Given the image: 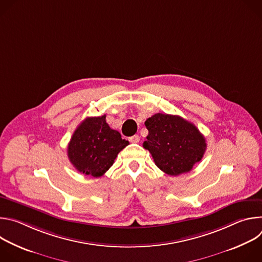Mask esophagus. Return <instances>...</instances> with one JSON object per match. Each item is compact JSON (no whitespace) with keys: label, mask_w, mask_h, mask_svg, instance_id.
<instances>
[{"label":"esophagus","mask_w":262,"mask_h":262,"mask_svg":"<svg viewBox=\"0 0 262 262\" xmlns=\"http://www.w3.org/2000/svg\"><path fill=\"white\" fill-rule=\"evenodd\" d=\"M129 141H130L132 143H139V142H140V137H139L138 135H135V136H133V137L129 138Z\"/></svg>","instance_id":"obj_1"}]
</instances>
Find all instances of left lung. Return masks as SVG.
Listing matches in <instances>:
<instances>
[{
  "label": "left lung",
  "mask_w": 262,
  "mask_h": 262,
  "mask_svg": "<svg viewBox=\"0 0 262 262\" xmlns=\"http://www.w3.org/2000/svg\"><path fill=\"white\" fill-rule=\"evenodd\" d=\"M148 136L143 147L166 174L177 176L190 172L201 161L205 138L188 120L177 115L158 113L145 121Z\"/></svg>",
  "instance_id": "1"
}]
</instances>
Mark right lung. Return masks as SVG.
Here are the masks:
<instances>
[{
    "instance_id": "right-lung-1",
    "label": "right lung",
    "mask_w": 262,
    "mask_h": 262,
    "mask_svg": "<svg viewBox=\"0 0 262 262\" xmlns=\"http://www.w3.org/2000/svg\"><path fill=\"white\" fill-rule=\"evenodd\" d=\"M128 144L119 132L108 126L105 115L88 117L74 130L67 147V155L79 172L100 177Z\"/></svg>"
}]
</instances>
